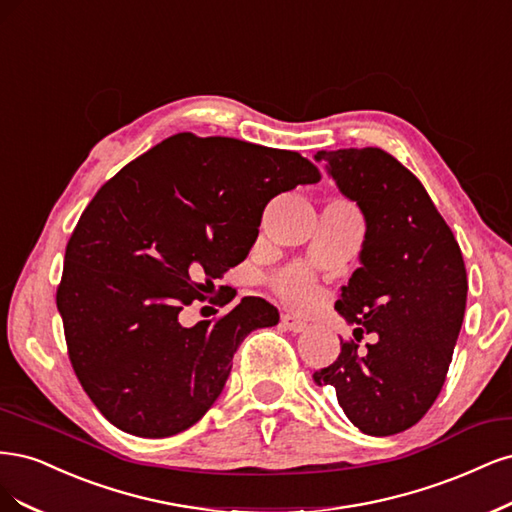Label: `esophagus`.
I'll list each match as a JSON object with an SVG mask.
<instances>
[{
	"instance_id": "34e87169",
	"label": "esophagus",
	"mask_w": 512,
	"mask_h": 512,
	"mask_svg": "<svg viewBox=\"0 0 512 512\" xmlns=\"http://www.w3.org/2000/svg\"><path fill=\"white\" fill-rule=\"evenodd\" d=\"M280 323H283V327L289 329V332H293V334H300L306 329V321L293 317V315H283L280 317Z\"/></svg>"
}]
</instances>
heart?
<instances>
[{"instance_id":"1","label":"heart","mask_w":512,"mask_h":512,"mask_svg":"<svg viewBox=\"0 0 512 512\" xmlns=\"http://www.w3.org/2000/svg\"><path fill=\"white\" fill-rule=\"evenodd\" d=\"M276 291L280 298L293 306H306L315 300V285L302 268H289L276 278Z\"/></svg>"}]
</instances>
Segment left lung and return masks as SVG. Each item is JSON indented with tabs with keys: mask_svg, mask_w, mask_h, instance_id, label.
<instances>
[{
	"mask_svg": "<svg viewBox=\"0 0 512 512\" xmlns=\"http://www.w3.org/2000/svg\"><path fill=\"white\" fill-rule=\"evenodd\" d=\"M315 159L366 217L361 266L336 310L359 325L355 334L366 329L378 340L364 353L340 342L336 361L312 381L336 389L364 434H400L432 408L447 378L468 300L466 263L419 178L383 148L319 151Z\"/></svg>",
	"mask_w": 512,
	"mask_h": 512,
	"instance_id": "left-lung-1",
	"label": "left lung"
}]
</instances>
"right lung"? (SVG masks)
I'll use <instances>...</instances> for the list:
<instances>
[{
	"instance_id": "right-lung-1",
	"label": "right lung",
	"mask_w": 512,
	"mask_h": 512,
	"mask_svg": "<svg viewBox=\"0 0 512 512\" xmlns=\"http://www.w3.org/2000/svg\"><path fill=\"white\" fill-rule=\"evenodd\" d=\"M319 180L295 151L185 131L95 193L65 246L57 308L78 381L112 425L168 438L206 415L240 342L278 310L246 295L193 327L180 310L246 259L272 197Z\"/></svg>"
}]
</instances>
